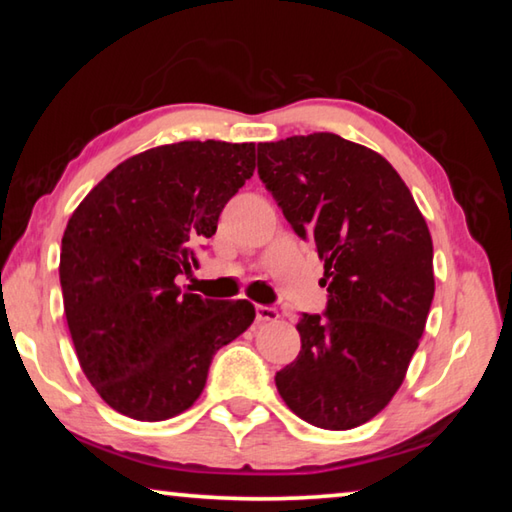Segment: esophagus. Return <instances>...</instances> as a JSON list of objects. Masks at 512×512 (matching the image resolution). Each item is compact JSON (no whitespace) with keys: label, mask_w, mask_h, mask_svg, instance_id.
<instances>
[{"label":"esophagus","mask_w":512,"mask_h":512,"mask_svg":"<svg viewBox=\"0 0 512 512\" xmlns=\"http://www.w3.org/2000/svg\"><path fill=\"white\" fill-rule=\"evenodd\" d=\"M255 314H257L259 323H273V320L280 318V311H277L275 307H266V305H257Z\"/></svg>","instance_id":"1"}]
</instances>
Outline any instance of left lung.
<instances>
[{
    "label": "left lung",
    "mask_w": 512,
    "mask_h": 512,
    "mask_svg": "<svg viewBox=\"0 0 512 512\" xmlns=\"http://www.w3.org/2000/svg\"><path fill=\"white\" fill-rule=\"evenodd\" d=\"M257 173L325 262V316L302 314V350L275 375L289 409L320 429L368 422L393 400L427 325L433 244L391 162L334 133L257 144Z\"/></svg>",
    "instance_id": "1"
}]
</instances>
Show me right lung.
I'll use <instances>...</instances> for the list:
<instances>
[{"label": "right lung", "mask_w": 512, "mask_h": 512, "mask_svg": "<svg viewBox=\"0 0 512 512\" xmlns=\"http://www.w3.org/2000/svg\"><path fill=\"white\" fill-rule=\"evenodd\" d=\"M253 171V142L155 146L117 164L67 221V327L85 377L117 413L160 422L187 411L216 350L255 320L248 300H210L176 284Z\"/></svg>", "instance_id": "1"}]
</instances>
